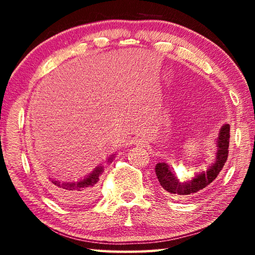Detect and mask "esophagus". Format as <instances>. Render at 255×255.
Here are the masks:
<instances>
[{"label":"esophagus","mask_w":255,"mask_h":255,"mask_svg":"<svg viewBox=\"0 0 255 255\" xmlns=\"http://www.w3.org/2000/svg\"><path fill=\"white\" fill-rule=\"evenodd\" d=\"M135 144L137 145V146H141L144 144V140H141V139H136L135 140Z\"/></svg>","instance_id":"obj_1"}]
</instances>
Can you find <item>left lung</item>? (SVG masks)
I'll list each match as a JSON object with an SVG mask.
<instances>
[{
    "label": "left lung",
    "mask_w": 255,
    "mask_h": 255,
    "mask_svg": "<svg viewBox=\"0 0 255 255\" xmlns=\"http://www.w3.org/2000/svg\"><path fill=\"white\" fill-rule=\"evenodd\" d=\"M230 144V125H223L219 129L217 139H216V157L215 161L209 164L206 171L196 172L192 178L180 180L165 162H158L155 166V173L158 182L165 192L171 196L195 195L196 192L205 189L217 178L219 172L225 165L228 156V145Z\"/></svg>",
    "instance_id": "1"
}]
</instances>
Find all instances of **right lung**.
<instances>
[{
	"instance_id": "1",
	"label": "right lung",
	"mask_w": 255,
	"mask_h": 255,
	"mask_svg": "<svg viewBox=\"0 0 255 255\" xmlns=\"http://www.w3.org/2000/svg\"><path fill=\"white\" fill-rule=\"evenodd\" d=\"M115 155L112 154L108 158V163L114 161ZM103 172V165L100 164L91 173L75 182H63L47 175L44 178L45 183L49 191L57 199L67 207H76L85 204L92 199L96 193L97 183Z\"/></svg>"
}]
</instances>
